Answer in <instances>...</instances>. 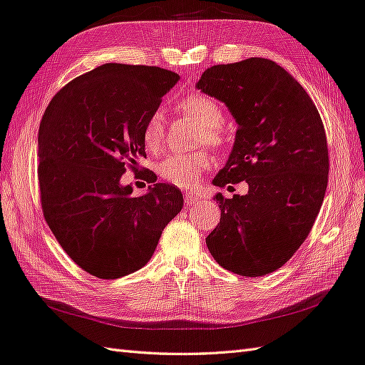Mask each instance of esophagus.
I'll list each match as a JSON object with an SVG mask.
<instances>
[{"mask_svg": "<svg viewBox=\"0 0 365 365\" xmlns=\"http://www.w3.org/2000/svg\"><path fill=\"white\" fill-rule=\"evenodd\" d=\"M197 195H193V193H185L184 195V202H185V206H192V204H195L197 202Z\"/></svg>", "mask_w": 365, "mask_h": 365, "instance_id": "obj_1", "label": "esophagus"}]
</instances>
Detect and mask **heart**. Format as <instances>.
Here are the masks:
<instances>
[{
    "label": "heart",
    "instance_id": "obj_1",
    "mask_svg": "<svg viewBox=\"0 0 365 365\" xmlns=\"http://www.w3.org/2000/svg\"><path fill=\"white\" fill-rule=\"evenodd\" d=\"M180 111L192 115L204 128L202 140L212 147H221L225 144V133L221 130V123L225 122V113L220 103L207 96L192 94L178 103ZM164 115L161 111H153L150 114L144 125L142 138L148 150H156L161 147L164 139ZM210 159L206 153L192 155H170L158 165V173L164 181L170 182L176 187L190 189L198 182L200 175L206 170Z\"/></svg>",
    "mask_w": 365,
    "mask_h": 365
}]
</instances>
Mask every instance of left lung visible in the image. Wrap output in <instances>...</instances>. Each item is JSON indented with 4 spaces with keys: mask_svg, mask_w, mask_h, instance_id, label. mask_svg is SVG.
I'll return each instance as SVG.
<instances>
[{
    "mask_svg": "<svg viewBox=\"0 0 365 365\" xmlns=\"http://www.w3.org/2000/svg\"><path fill=\"white\" fill-rule=\"evenodd\" d=\"M197 88L223 102L238 125L213 184L250 185L246 195L213 197L221 218L206 245L225 269L269 274L294 255L321 210L328 182L322 119L297 80L268 58L210 66Z\"/></svg>",
    "mask_w": 365,
    "mask_h": 365,
    "instance_id": "left-lung-1",
    "label": "left lung"
}]
</instances>
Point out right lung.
<instances>
[{"instance_id":"1","label":"right lung","mask_w":365,"mask_h":365,"mask_svg":"<svg viewBox=\"0 0 365 365\" xmlns=\"http://www.w3.org/2000/svg\"><path fill=\"white\" fill-rule=\"evenodd\" d=\"M158 66L105 63L61 88L38 130L43 215L57 242L83 271L119 279L152 259L164 227L181 212L182 193L148 173L135 197L120 182L145 158L150 114L178 82Z\"/></svg>"}]
</instances>
